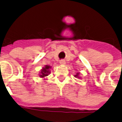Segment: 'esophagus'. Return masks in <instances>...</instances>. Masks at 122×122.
<instances>
[{"instance_id":"obj_1","label":"esophagus","mask_w":122,"mask_h":122,"mask_svg":"<svg viewBox=\"0 0 122 122\" xmlns=\"http://www.w3.org/2000/svg\"><path fill=\"white\" fill-rule=\"evenodd\" d=\"M60 65H65L66 63H65V60H62L60 61Z\"/></svg>"}]
</instances>
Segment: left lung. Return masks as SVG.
<instances>
[{"label":"left lung","instance_id":"left-lung-1","mask_svg":"<svg viewBox=\"0 0 122 122\" xmlns=\"http://www.w3.org/2000/svg\"><path fill=\"white\" fill-rule=\"evenodd\" d=\"M79 73H77L76 75H74V77H78V78H80L79 76Z\"/></svg>","mask_w":122,"mask_h":122}]
</instances>
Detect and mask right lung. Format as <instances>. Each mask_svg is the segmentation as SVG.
Returning a JSON list of instances; mask_svg holds the SVG:
<instances>
[{
	"instance_id": "right-lung-1",
	"label": "right lung",
	"mask_w": 122,
	"mask_h": 122,
	"mask_svg": "<svg viewBox=\"0 0 122 122\" xmlns=\"http://www.w3.org/2000/svg\"><path fill=\"white\" fill-rule=\"evenodd\" d=\"M51 68V66H49V65H46L45 67H43L41 69V70L40 71V77L41 78H44L45 77H46L49 75V73H51L49 71V69Z\"/></svg>"
}]
</instances>
